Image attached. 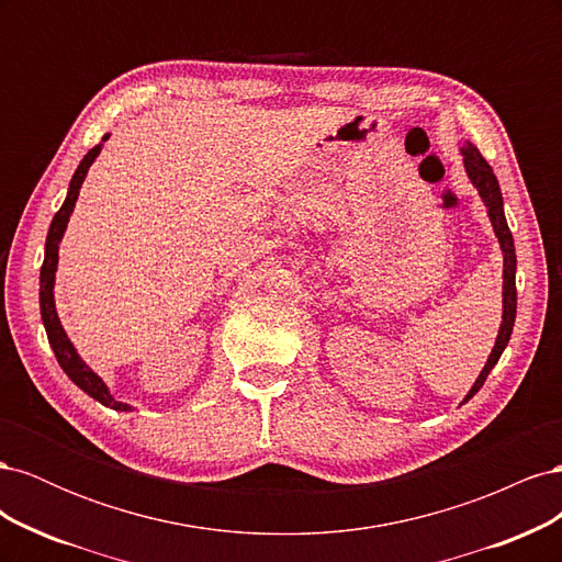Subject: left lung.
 I'll use <instances>...</instances> for the list:
<instances>
[{
	"instance_id": "obj_1",
	"label": "left lung",
	"mask_w": 562,
	"mask_h": 562,
	"mask_svg": "<svg viewBox=\"0 0 562 562\" xmlns=\"http://www.w3.org/2000/svg\"><path fill=\"white\" fill-rule=\"evenodd\" d=\"M464 157V168H467V176L471 180V184L479 190L485 209H487V217L492 223V229H495V236L499 241L502 255H504V285H502V326H499V335L495 339V347H492L490 356H487V363L481 370L479 380L473 382V386L469 389V394L464 396V403L469 398H473L479 394V389L485 384L490 370L497 366L502 351L506 349L508 339H512L514 333V323H516V246H514V236L512 229L506 225V215H504V199H502V190H499V182L492 173L490 164L483 159V155L479 151V147L464 143V147L459 149Z\"/></svg>"
}]
</instances>
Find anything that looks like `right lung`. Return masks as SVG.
I'll use <instances>...</instances> for the list:
<instances>
[{
  "label": "right lung",
  "mask_w": 562,
  "mask_h": 562,
  "mask_svg": "<svg viewBox=\"0 0 562 562\" xmlns=\"http://www.w3.org/2000/svg\"><path fill=\"white\" fill-rule=\"evenodd\" d=\"M110 138V133L103 135V143ZM103 143L95 145L93 149H89V155L81 159V164L77 166V171L70 180V187H67V196L63 201L60 211L50 220V227L46 234V250H44V265L40 271V310H42V321H44V328L48 335V345L54 349L56 359L60 363V368L65 370V375L70 378L81 391H87L91 398H95L98 403H103L105 407H112V411L119 413H131L133 407L128 403L116 401L108 384L98 378V372H93L87 363L81 361V356L77 353L75 345L70 342V337L63 330L60 326V318L56 312V300H54V285H56V269H58V246L63 241V234L67 229V223H70V215L75 211V203L81 190V182L87 178L91 164L95 161V157L100 155V149H103Z\"/></svg>",
  "instance_id": "1"
}]
</instances>
